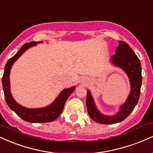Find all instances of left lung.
Listing matches in <instances>:
<instances>
[{
	"label": "left lung",
	"instance_id": "obj_1",
	"mask_svg": "<svg viewBox=\"0 0 153 153\" xmlns=\"http://www.w3.org/2000/svg\"><path fill=\"white\" fill-rule=\"evenodd\" d=\"M114 55L110 58L114 66L121 68L127 74L130 82V93L125 102L121 105L117 113L114 115L103 114L96 106L92 94L87 91L86 106L91 118L99 124H111L121 122L130 114L137 103L142 85L141 63L137 56L127 43L119 41V47Z\"/></svg>",
	"mask_w": 153,
	"mask_h": 153
}]
</instances>
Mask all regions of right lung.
Listing matches in <instances>:
<instances>
[{"label": "right lung", "mask_w": 153, "mask_h": 153, "mask_svg": "<svg viewBox=\"0 0 153 153\" xmlns=\"http://www.w3.org/2000/svg\"><path fill=\"white\" fill-rule=\"evenodd\" d=\"M42 42H31L30 43H26L23 45L20 50L17 52V53L8 60L5 66L4 73H3L2 78L3 92H4V96L7 105L23 120L30 123H47L55 120L62 113L67 99L75 88V86H72L69 88L64 89L59 93L58 96L54 99L53 102L42 108H26L20 105L15 101L10 92L9 76L12 66L28 49L36 46L37 44Z\"/></svg>", "instance_id": "add662e5"}]
</instances>
